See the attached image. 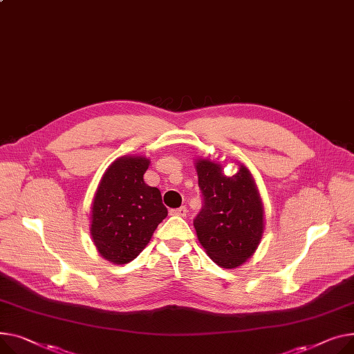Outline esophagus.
<instances>
[{
	"label": "esophagus",
	"instance_id": "1",
	"mask_svg": "<svg viewBox=\"0 0 354 354\" xmlns=\"http://www.w3.org/2000/svg\"><path fill=\"white\" fill-rule=\"evenodd\" d=\"M186 212H187V209L185 206H180V207L172 209L171 210V215L172 216H186Z\"/></svg>",
	"mask_w": 354,
	"mask_h": 354
}]
</instances>
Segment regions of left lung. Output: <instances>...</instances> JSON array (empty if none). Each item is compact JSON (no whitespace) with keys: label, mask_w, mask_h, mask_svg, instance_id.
Wrapping results in <instances>:
<instances>
[{"label":"left lung","mask_w":354,"mask_h":354,"mask_svg":"<svg viewBox=\"0 0 354 354\" xmlns=\"http://www.w3.org/2000/svg\"><path fill=\"white\" fill-rule=\"evenodd\" d=\"M202 209L194 219L198 239L221 268L243 265L257 249L263 233V207L250 172L241 165L233 176L222 165L196 162Z\"/></svg>","instance_id":"left-lung-1"}]
</instances>
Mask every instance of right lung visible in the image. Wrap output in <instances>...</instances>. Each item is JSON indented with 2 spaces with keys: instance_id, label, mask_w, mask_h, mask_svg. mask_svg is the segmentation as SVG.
I'll return each mask as SVG.
<instances>
[{
  "instance_id": "right-lung-1",
  "label": "right lung",
  "mask_w": 354,
  "mask_h": 354,
  "mask_svg": "<svg viewBox=\"0 0 354 354\" xmlns=\"http://www.w3.org/2000/svg\"><path fill=\"white\" fill-rule=\"evenodd\" d=\"M149 159L122 156L104 174L92 205L91 236L106 261L125 265L168 216L158 187L144 182Z\"/></svg>"
}]
</instances>
